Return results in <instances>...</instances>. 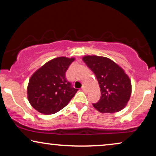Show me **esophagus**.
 Here are the masks:
<instances>
[{
	"label": "esophagus",
	"instance_id": "1",
	"mask_svg": "<svg viewBox=\"0 0 156 156\" xmlns=\"http://www.w3.org/2000/svg\"><path fill=\"white\" fill-rule=\"evenodd\" d=\"M82 89L83 91H86V90H87V88H86V87H85L84 85H83L82 87Z\"/></svg>",
	"mask_w": 156,
	"mask_h": 156
}]
</instances>
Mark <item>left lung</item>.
<instances>
[{"instance_id": "1", "label": "left lung", "mask_w": 156, "mask_h": 156, "mask_svg": "<svg viewBox=\"0 0 156 156\" xmlns=\"http://www.w3.org/2000/svg\"><path fill=\"white\" fill-rule=\"evenodd\" d=\"M83 61L97 77L101 97L93 106L101 113H115L123 109L131 94L129 76L110 59L99 56H85Z\"/></svg>"}]
</instances>
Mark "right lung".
Masks as SVG:
<instances>
[{
	"label": "right lung",
	"mask_w": 156,
	"mask_h": 156,
	"mask_svg": "<svg viewBox=\"0 0 156 156\" xmlns=\"http://www.w3.org/2000/svg\"><path fill=\"white\" fill-rule=\"evenodd\" d=\"M74 58L57 57L49 61L31 76L27 98L32 106L44 114H55L67 105L79 89L66 78Z\"/></svg>",
	"instance_id": "obj_1"
}]
</instances>
